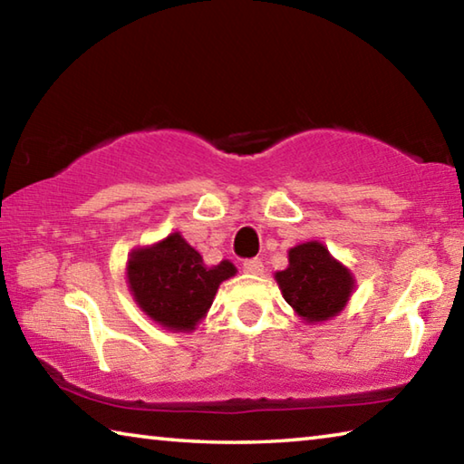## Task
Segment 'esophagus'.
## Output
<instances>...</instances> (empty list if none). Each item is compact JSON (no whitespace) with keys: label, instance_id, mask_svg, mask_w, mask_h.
Masks as SVG:
<instances>
[{"label":"esophagus","instance_id":"34e87169","mask_svg":"<svg viewBox=\"0 0 464 464\" xmlns=\"http://www.w3.org/2000/svg\"><path fill=\"white\" fill-rule=\"evenodd\" d=\"M243 270H246L247 274H262L264 272V264H262V260H257V257H254V260L243 262Z\"/></svg>","mask_w":464,"mask_h":464}]
</instances>
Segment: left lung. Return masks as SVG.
Masks as SVG:
<instances>
[{
	"label": "left lung",
	"mask_w": 464,
	"mask_h": 464,
	"mask_svg": "<svg viewBox=\"0 0 464 464\" xmlns=\"http://www.w3.org/2000/svg\"><path fill=\"white\" fill-rule=\"evenodd\" d=\"M285 301L304 324H324L340 315L356 288V278L321 241L288 249V268L274 274Z\"/></svg>",
	"instance_id": "obj_1"
}]
</instances>
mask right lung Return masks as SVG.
Here are the masks:
<instances>
[{
  "label": "right lung",
  "mask_w": 464,
  "mask_h": 464,
  "mask_svg": "<svg viewBox=\"0 0 464 464\" xmlns=\"http://www.w3.org/2000/svg\"><path fill=\"white\" fill-rule=\"evenodd\" d=\"M235 274L237 268L229 260L204 264L179 231L135 247L127 262V285L139 309L174 334L194 332L207 317L221 282Z\"/></svg>",
  "instance_id": "add662e5"
}]
</instances>
